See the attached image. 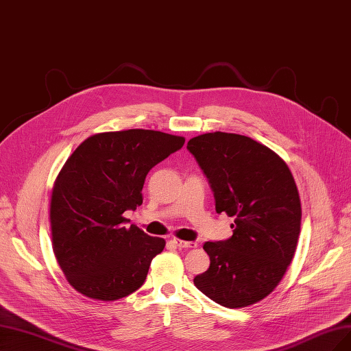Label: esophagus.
Wrapping results in <instances>:
<instances>
[{
    "label": "esophagus",
    "mask_w": 351,
    "mask_h": 351,
    "mask_svg": "<svg viewBox=\"0 0 351 351\" xmlns=\"http://www.w3.org/2000/svg\"><path fill=\"white\" fill-rule=\"evenodd\" d=\"M173 243H174L176 246H178V247H183V249H190V247H195V246H197V243H195V242L181 241V239H178V237H174Z\"/></svg>",
    "instance_id": "1"
}]
</instances>
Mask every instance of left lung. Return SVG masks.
<instances>
[{"instance_id":"1","label":"left lung","mask_w":351,"mask_h":351,"mask_svg":"<svg viewBox=\"0 0 351 351\" xmlns=\"http://www.w3.org/2000/svg\"><path fill=\"white\" fill-rule=\"evenodd\" d=\"M187 149L213 190L216 212L234 217L230 239L204 243L210 266L194 285L223 306L256 304L281 282L295 254V180L276 152L245 135L207 132L191 138Z\"/></svg>"}]
</instances>
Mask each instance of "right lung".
Listing matches in <instances>:
<instances>
[{"instance_id": "obj_1", "label": "right lung", "mask_w": 351, "mask_h": 351, "mask_svg": "<svg viewBox=\"0 0 351 351\" xmlns=\"http://www.w3.org/2000/svg\"><path fill=\"white\" fill-rule=\"evenodd\" d=\"M184 136L152 130L99 132L67 158L50 202L53 252L82 295L117 301L145 281L165 241L122 215L143 204L148 171L184 145Z\"/></svg>"}]
</instances>
